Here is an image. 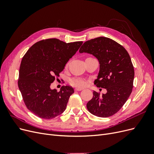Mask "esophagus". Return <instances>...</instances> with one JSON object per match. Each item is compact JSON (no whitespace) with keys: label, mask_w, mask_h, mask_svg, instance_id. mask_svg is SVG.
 Returning a JSON list of instances; mask_svg holds the SVG:
<instances>
[{"label":"esophagus","mask_w":154,"mask_h":154,"mask_svg":"<svg viewBox=\"0 0 154 154\" xmlns=\"http://www.w3.org/2000/svg\"><path fill=\"white\" fill-rule=\"evenodd\" d=\"M83 89V88H82L78 87V88H75V91H82Z\"/></svg>","instance_id":"obj_1"}]
</instances>
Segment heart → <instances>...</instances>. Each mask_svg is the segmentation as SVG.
<instances>
[{
	"instance_id": "b5f03b06",
	"label": "heart",
	"mask_w": 154,
	"mask_h": 154,
	"mask_svg": "<svg viewBox=\"0 0 154 154\" xmlns=\"http://www.w3.org/2000/svg\"><path fill=\"white\" fill-rule=\"evenodd\" d=\"M71 83L76 87H83L86 85V81L82 78H74L71 80Z\"/></svg>"
}]
</instances>
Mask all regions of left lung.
<instances>
[{
    "mask_svg": "<svg viewBox=\"0 0 154 154\" xmlns=\"http://www.w3.org/2000/svg\"><path fill=\"white\" fill-rule=\"evenodd\" d=\"M79 52L92 54L98 60L100 71L94 84L107 91L101 96L93 92L87 108L97 117H110L120 110L132 91L134 69L130 56L122 45L103 36L86 41Z\"/></svg>",
    "mask_w": 154,
    "mask_h": 154,
    "instance_id": "1",
    "label": "left lung"
}]
</instances>
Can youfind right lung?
Segmentation results:
<instances>
[{
	"label": "right lung",
	"mask_w": 154,
	"mask_h": 154,
	"mask_svg": "<svg viewBox=\"0 0 154 154\" xmlns=\"http://www.w3.org/2000/svg\"><path fill=\"white\" fill-rule=\"evenodd\" d=\"M82 44L66 43L57 38L43 40L32 45L22 58L18 88L27 108L38 117L53 119L66 110L73 88L63 86L58 92L51 89V84Z\"/></svg>",
	"instance_id": "obj_1"
}]
</instances>
